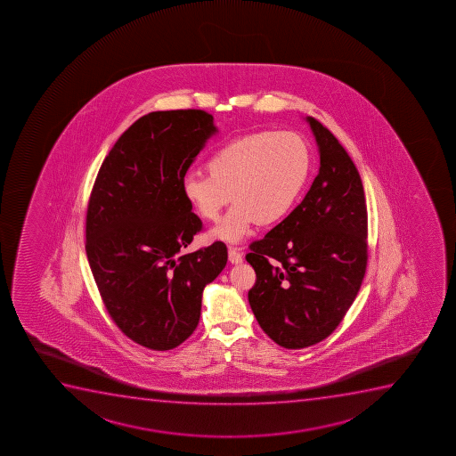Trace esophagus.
I'll return each mask as SVG.
<instances>
[{
  "label": "esophagus",
  "mask_w": 456,
  "mask_h": 456,
  "mask_svg": "<svg viewBox=\"0 0 456 456\" xmlns=\"http://www.w3.org/2000/svg\"><path fill=\"white\" fill-rule=\"evenodd\" d=\"M229 261L232 264L242 263V253L236 247H229Z\"/></svg>",
  "instance_id": "1"
}]
</instances>
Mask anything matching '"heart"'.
<instances>
[{"mask_svg": "<svg viewBox=\"0 0 456 456\" xmlns=\"http://www.w3.org/2000/svg\"><path fill=\"white\" fill-rule=\"evenodd\" d=\"M204 167L208 175L184 177L183 197L212 223L233 199L235 208L214 235L235 242L256 223L276 224L291 212L310 175L311 152L305 140L291 131H257L225 142Z\"/></svg>", "mask_w": 456, "mask_h": 456, "instance_id": "b5f03b06", "label": "heart"}]
</instances>
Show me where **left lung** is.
I'll return each instance as SVG.
<instances>
[{
	"label": "left lung",
	"mask_w": 456,
	"mask_h": 456,
	"mask_svg": "<svg viewBox=\"0 0 456 456\" xmlns=\"http://www.w3.org/2000/svg\"><path fill=\"white\" fill-rule=\"evenodd\" d=\"M321 167L293 212L247 263L256 282L248 302L264 332L287 349L327 338L353 305L368 264V210L359 171L330 129L308 118Z\"/></svg>",
	"instance_id": "left-lung-1"
}]
</instances>
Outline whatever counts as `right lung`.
<instances>
[{
  "label": "right lung",
  "mask_w": 456,
  "mask_h": 456,
  "mask_svg": "<svg viewBox=\"0 0 456 456\" xmlns=\"http://www.w3.org/2000/svg\"><path fill=\"white\" fill-rule=\"evenodd\" d=\"M216 133L203 110L154 111L118 137L88 200L86 250L108 314L126 338L154 351L195 331L201 296L227 263L216 241L183 248L203 231L182 183Z\"/></svg>",
  "instance_id": "right-lung-1"
}]
</instances>
